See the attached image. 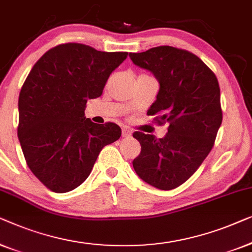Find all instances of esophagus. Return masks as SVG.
Here are the masks:
<instances>
[{"mask_svg":"<svg viewBox=\"0 0 252 252\" xmlns=\"http://www.w3.org/2000/svg\"><path fill=\"white\" fill-rule=\"evenodd\" d=\"M131 134H132V131H131L129 127H122V137L123 138H127V137H130Z\"/></svg>","mask_w":252,"mask_h":252,"instance_id":"esophagus-1","label":"esophagus"}]
</instances>
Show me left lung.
Segmentation results:
<instances>
[{
    "mask_svg": "<svg viewBox=\"0 0 252 252\" xmlns=\"http://www.w3.org/2000/svg\"><path fill=\"white\" fill-rule=\"evenodd\" d=\"M129 57L160 83L147 115L158 126L168 125L160 139L133 133L141 146L133 169L158 189H177L194 175L215 144L222 121L218 80L197 56L183 49L161 45Z\"/></svg>",
    "mask_w": 252,
    "mask_h": 252,
    "instance_id": "obj_1",
    "label": "left lung"
}]
</instances>
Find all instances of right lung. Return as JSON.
I'll return each mask as SVG.
<instances>
[{
  "label": "right lung",
  "mask_w": 252,
  "mask_h": 252,
  "mask_svg": "<svg viewBox=\"0 0 252 252\" xmlns=\"http://www.w3.org/2000/svg\"><path fill=\"white\" fill-rule=\"evenodd\" d=\"M126 56L81 43L59 44L37 60L25 80L18 100L20 146L28 168L52 192L80 186L102 147L121 137L118 125H97L84 111Z\"/></svg>",
  "instance_id": "obj_1"
}]
</instances>
